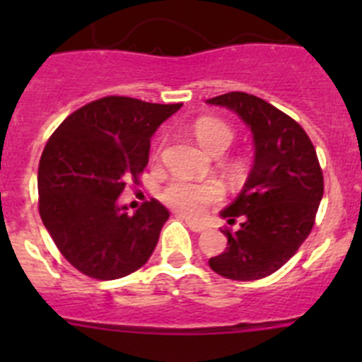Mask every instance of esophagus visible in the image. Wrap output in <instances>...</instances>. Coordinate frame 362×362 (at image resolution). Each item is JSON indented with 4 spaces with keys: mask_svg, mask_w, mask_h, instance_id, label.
I'll use <instances>...</instances> for the list:
<instances>
[{
    "mask_svg": "<svg viewBox=\"0 0 362 362\" xmlns=\"http://www.w3.org/2000/svg\"><path fill=\"white\" fill-rule=\"evenodd\" d=\"M177 217L181 221H185V223H187V226L192 230V232H204V230H206V226H204L203 223H197V221L190 219V217H187L185 214H179Z\"/></svg>",
    "mask_w": 362,
    "mask_h": 362,
    "instance_id": "1",
    "label": "esophagus"
}]
</instances>
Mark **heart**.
Returning a JSON list of instances; mask_svg holds the SVG:
<instances>
[{"label":"heart","instance_id":"1","mask_svg":"<svg viewBox=\"0 0 362 362\" xmlns=\"http://www.w3.org/2000/svg\"><path fill=\"white\" fill-rule=\"evenodd\" d=\"M196 139L204 150L217 152L226 150L233 139V130L216 117H201L194 124ZM223 197V188L216 181L194 183L177 179L163 190V201L188 216H199L204 206L217 203Z\"/></svg>","mask_w":362,"mask_h":362}]
</instances>
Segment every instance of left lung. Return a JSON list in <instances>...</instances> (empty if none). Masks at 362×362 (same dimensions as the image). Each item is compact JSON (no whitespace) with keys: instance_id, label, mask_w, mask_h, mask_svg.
Here are the masks:
<instances>
[{"instance_id":"obj_1","label":"left lung","mask_w":362,"mask_h":362,"mask_svg":"<svg viewBox=\"0 0 362 362\" xmlns=\"http://www.w3.org/2000/svg\"><path fill=\"white\" fill-rule=\"evenodd\" d=\"M206 103L235 112L254 139L245 187L221 210L230 225L239 217L241 228L223 230L228 246L209 264L226 279H263L299 250L312 230L325 190L317 153L299 123L257 95L228 92Z\"/></svg>"}]
</instances>
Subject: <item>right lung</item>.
Instances as JSON below:
<instances>
[{
  "label": "right lung",
  "instance_id": "1",
  "mask_svg": "<svg viewBox=\"0 0 362 362\" xmlns=\"http://www.w3.org/2000/svg\"><path fill=\"white\" fill-rule=\"evenodd\" d=\"M183 107L108 95L50 136L40 159V216L63 257L85 276L119 279L141 268L170 217L158 199L130 216L117 197L145 170L150 139Z\"/></svg>",
  "mask_w": 362,
  "mask_h": 362
}]
</instances>
